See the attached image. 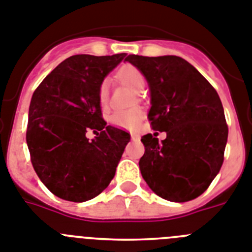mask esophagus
<instances>
[{"mask_svg": "<svg viewBox=\"0 0 252 252\" xmlns=\"http://www.w3.org/2000/svg\"><path fill=\"white\" fill-rule=\"evenodd\" d=\"M131 139H132V140H139V139H140V135L135 134V132H131Z\"/></svg>", "mask_w": 252, "mask_h": 252, "instance_id": "obj_1", "label": "esophagus"}]
</instances>
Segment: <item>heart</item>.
Returning a JSON list of instances; mask_svg holds the SVG:
<instances>
[{"label":"heart","instance_id":"obj_1","mask_svg":"<svg viewBox=\"0 0 252 252\" xmlns=\"http://www.w3.org/2000/svg\"><path fill=\"white\" fill-rule=\"evenodd\" d=\"M117 77L127 87L135 90L136 93H141L145 89L147 80L140 70L132 64H125L117 71ZM98 99L102 107L108 104L109 99V84L104 80L100 83L99 90H98ZM143 111L140 108H132L128 111H116L109 116V121L112 125L122 128H134L140 124L143 120Z\"/></svg>","mask_w":252,"mask_h":252}]
</instances>
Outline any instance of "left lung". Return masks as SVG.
<instances>
[{
    "label": "left lung",
    "instance_id": "1",
    "mask_svg": "<svg viewBox=\"0 0 252 252\" xmlns=\"http://www.w3.org/2000/svg\"><path fill=\"white\" fill-rule=\"evenodd\" d=\"M126 61L141 71L149 84L153 130L164 131L160 143L152 134L141 137L145 153L141 176L150 189L169 201L200 196L223 164L228 126L218 93L192 64L177 56Z\"/></svg>",
    "mask_w": 252,
    "mask_h": 252
}]
</instances>
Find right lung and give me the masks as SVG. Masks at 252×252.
<instances>
[{"instance_id":"right-lung-1","label":"right lung","mask_w":252,"mask_h":252,"mask_svg":"<svg viewBox=\"0 0 252 252\" xmlns=\"http://www.w3.org/2000/svg\"><path fill=\"white\" fill-rule=\"evenodd\" d=\"M125 56H71L32 96L27 128L30 159L56 196L83 203L98 196L115 177L130 134L107 126L98 90ZM88 129L98 131L93 141L86 137Z\"/></svg>"}]
</instances>
